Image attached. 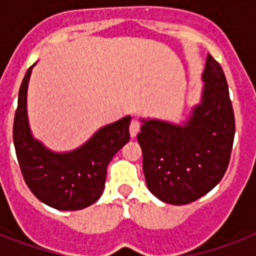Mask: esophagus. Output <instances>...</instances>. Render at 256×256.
Wrapping results in <instances>:
<instances>
[{
	"label": "esophagus",
	"mask_w": 256,
	"mask_h": 256,
	"mask_svg": "<svg viewBox=\"0 0 256 256\" xmlns=\"http://www.w3.org/2000/svg\"><path fill=\"white\" fill-rule=\"evenodd\" d=\"M140 124L138 120H132V124H130V136H132V138L136 136V134L140 132Z\"/></svg>",
	"instance_id": "34e87169"
}]
</instances>
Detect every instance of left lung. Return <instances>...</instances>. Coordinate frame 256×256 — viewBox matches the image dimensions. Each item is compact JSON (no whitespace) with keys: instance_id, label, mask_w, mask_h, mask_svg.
<instances>
[{"instance_id":"left-lung-1","label":"left lung","mask_w":256,"mask_h":256,"mask_svg":"<svg viewBox=\"0 0 256 256\" xmlns=\"http://www.w3.org/2000/svg\"><path fill=\"white\" fill-rule=\"evenodd\" d=\"M202 102L183 126L144 120L138 142L148 190L170 204H187L214 188L226 172L235 116L222 66L207 56Z\"/></svg>"}]
</instances>
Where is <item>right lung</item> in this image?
<instances>
[{
	"label": "right lung",
	"mask_w": 256,
	"mask_h": 256,
	"mask_svg": "<svg viewBox=\"0 0 256 256\" xmlns=\"http://www.w3.org/2000/svg\"><path fill=\"white\" fill-rule=\"evenodd\" d=\"M33 66L22 80L14 116L18 164L28 187L41 202L57 210H81L96 202L104 192L108 162L130 140L132 116L102 128L74 152H50L32 136L28 124L26 94Z\"/></svg>",
	"instance_id": "obj_1"
}]
</instances>
